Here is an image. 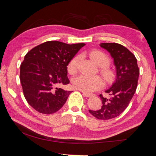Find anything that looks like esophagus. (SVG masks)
<instances>
[{
    "label": "esophagus",
    "instance_id": "1",
    "mask_svg": "<svg viewBox=\"0 0 156 156\" xmlns=\"http://www.w3.org/2000/svg\"><path fill=\"white\" fill-rule=\"evenodd\" d=\"M83 96H84L87 97V98H89V97L92 96V95H91V94H87V93H85V92H83Z\"/></svg>",
    "mask_w": 156,
    "mask_h": 156
}]
</instances>
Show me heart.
<instances>
[{"label": "heart", "instance_id": "1", "mask_svg": "<svg viewBox=\"0 0 156 156\" xmlns=\"http://www.w3.org/2000/svg\"><path fill=\"white\" fill-rule=\"evenodd\" d=\"M90 57L100 68V73L107 81H111L114 77V73L108 67L110 64V58L106 54L100 50H94L90 53ZM80 60V56H76L69 62L67 72L70 74H75L78 72V63ZM73 87L85 93H91L98 90L103 87V80L100 76H89L79 75L72 79Z\"/></svg>", "mask_w": 156, "mask_h": 156}]
</instances>
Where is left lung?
Wrapping results in <instances>:
<instances>
[{
    "label": "left lung",
    "mask_w": 156,
    "mask_h": 156,
    "mask_svg": "<svg viewBox=\"0 0 156 156\" xmlns=\"http://www.w3.org/2000/svg\"><path fill=\"white\" fill-rule=\"evenodd\" d=\"M100 47L109 51L114 60L116 79L106 93L110 97L100 95L102 105L99 110H89L98 120H107L120 115L130 102L138 85L140 69L133 53L118 43H100Z\"/></svg>",
    "instance_id": "1"
}]
</instances>
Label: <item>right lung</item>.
Listing matches in <instances>:
<instances>
[{
  "label": "right lung",
  "mask_w": 156,
  "mask_h": 156,
  "mask_svg": "<svg viewBox=\"0 0 156 156\" xmlns=\"http://www.w3.org/2000/svg\"><path fill=\"white\" fill-rule=\"evenodd\" d=\"M84 44L47 41L25 55L20 80L25 99L37 112L51 114L64 105L72 91L58 87L69 83L67 66Z\"/></svg>",
  "instance_id": "obj_1"
}]
</instances>
